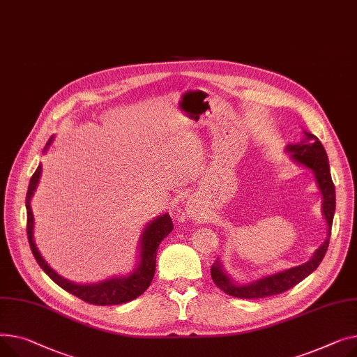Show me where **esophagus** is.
Wrapping results in <instances>:
<instances>
[{
    "mask_svg": "<svg viewBox=\"0 0 357 357\" xmlns=\"http://www.w3.org/2000/svg\"><path fill=\"white\" fill-rule=\"evenodd\" d=\"M185 215H188L190 218H196L199 215L197 207L195 206L193 202H188V204L185 206Z\"/></svg>",
    "mask_w": 357,
    "mask_h": 357,
    "instance_id": "esophagus-1",
    "label": "esophagus"
}]
</instances>
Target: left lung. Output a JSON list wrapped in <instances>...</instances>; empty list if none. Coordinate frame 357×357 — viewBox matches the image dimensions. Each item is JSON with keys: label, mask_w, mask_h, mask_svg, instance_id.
<instances>
[{"label": "left lung", "mask_w": 357, "mask_h": 357, "mask_svg": "<svg viewBox=\"0 0 357 357\" xmlns=\"http://www.w3.org/2000/svg\"><path fill=\"white\" fill-rule=\"evenodd\" d=\"M297 162L305 165L314 174H316L317 184L323 195V215L326 218V222L328 225V236L324 241V243L314 252L312 258L298 266L285 269L282 272H278L275 275L265 277L259 281H255L248 285H236L232 282L223 269L220 268L219 261L211 268V275L213 282L219 287L226 294L236 297V298H264L269 296H277L281 292L292 288L301 282L304 278H307L314 269H317L320 262L323 261L330 241V229L333 225V216L334 211H336V190H334V184L330 174V165L328 158L326 154V150L323 144L319 141V138L310 134L304 132L303 141L298 144H291L287 149Z\"/></svg>", "instance_id": "left-lung-1"}]
</instances>
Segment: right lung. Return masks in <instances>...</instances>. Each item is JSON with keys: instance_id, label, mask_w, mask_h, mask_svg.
<instances>
[{"instance_id": "obj_1", "label": "right lung", "mask_w": 357, "mask_h": 357, "mask_svg": "<svg viewBox=\"0 0 357 357\" xmlns=\"http://www.w3.org/2000/svg\"><path fill=\"white\" fill-rule=\"evenodd\" d=\"M53 138L49 139L46 149L52 142ZM41 174V165L37 167V170L31 176L27 197H26V207H27V236L29 243L31 248V252L46 274L65 291L70 292L72 296L80 298L82 301L93 304V305H115V304H123L132 301L134 298L139 297L142 292L150 287L154 272H155V258H157V249L160 242L169 235L173 230V220L170 215H162L149 223L144 229V234L141 238V261L138 264V268L132 272L130 277L125 278H114L103 281L99 284H89V285H79L73 284L65 278L57 275L56 272L46 264V261L41 258L40 252L36 248V243L33 241V213L30 207V199L36 190L38 178Z\"/></svg>"}]
</instances>
